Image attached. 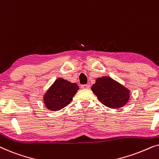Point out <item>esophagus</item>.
<instances>
[{"label":"esophagus","mask_w":159,"mask_h":159,"mask_svg":"<svg viewBox=\"0 0 159 159\" xmlns=\"http://www.w3.org/2000/svg\"><path fill=\"white\" fill-rule=\"evenodd\" d=\"M81 88H82V89H89V88H90V85H89V84H82V85H81Z\"/></svg>","instance_id":"esophagus-1"}]
</instances>
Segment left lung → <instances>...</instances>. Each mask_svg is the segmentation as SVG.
Returning a JSON list of instances; mask_svg holds the SVG:
<instances>
[{
	"label": "left lung",
	"instance_id": "8db88e82",
	"mask_svg": "<svg viewBox=\"0 0 159 159\" xmlns=\"http://www.w3.org/2000/svg\"><path fill=\"white\" fill-rule=\"evenodd\" d=\"M91 90L104 106L111 108H119L129 101L130 90L110 77L97 78Z\"/></svg>",
	"mask_w": 159,
	"mask_h": 159
}]
</instances>
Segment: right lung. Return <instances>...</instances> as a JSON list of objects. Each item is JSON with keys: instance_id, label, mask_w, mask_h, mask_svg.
Listing matches in <instances>:
<instances>
[{"instance_id": "right-lung-1", "label": "right lung", "mask_w": 159, "mask_h": 159, "mask_svg": "<svg viewBox=\"0 0 159 159\" xmlns=\"http://www.w3.org/2000/svg\"><path fill=\"white\" fill-rule=\"evenodd\" d=\"M79 89V86L76 83L59 77L45 93L43 103L50 111H59L71 103Z\"/></svg>"}]
</instances>
